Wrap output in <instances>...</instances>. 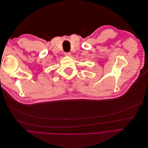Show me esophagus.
Returning a JSON list of instances; mask_svg holds the SVG:
<instances>
[{
    "mask_svg": "<svg viewBox=\"0 0 148 148\" xmlns=\"http://www.w3.org/2000/svg\"><path fill=\"white\" fill-rule=\"evenodd\" d=\"M65 55L67 56H71V52H65Z\"/></svg>",
    "mask_w": 148,
    "mask_h": 148,
    "instance_id": "obj_1",
    "label": "esophagus"
}]
</instances>
